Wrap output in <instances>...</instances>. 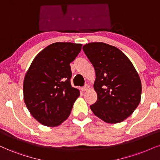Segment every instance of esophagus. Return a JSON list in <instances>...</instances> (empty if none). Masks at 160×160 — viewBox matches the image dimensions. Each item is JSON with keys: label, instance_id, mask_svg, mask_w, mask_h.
Returning a JSON list of instances; mask_svg holds the SVG:
<instances>
[{"label": "esophagus", "instance_id": "1", "mask_svg": "<svg viewBox=\"0 0 160 160\" xmlns=\"http://www.w3.org/2000/svg\"><path fill=\"white\" fill-rule=\"evenodd\" d=\"M89 88H90V86L88 85V84H86L85 86H84L83 88H82V90H83V91H87Z\"/></svg>", "mask_w": 160, "mask_h": 160}]
</instances>
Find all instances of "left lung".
<instances>
[{"mask_svg":"<svg viewBox=\"0 0 160 160\" xmlns=\"http://www.w3.org/2000/svg\"><path fill=\"white\" fill-rule=\"evenodd\" d=\"M83 50L96 71L98 99L90 109L107 123L124 121L141 100L142 84L135 68L121 50L105 43H89Z\"/></svg>","mask_w":160,"mask_h":160,"instance_id":"left-lung-1","label":"left lung"}]
</instances>
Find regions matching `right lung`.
<instances>
[{"label":"right lung","mask_w":160,"mask_h":160,"mask_svg":"<svg viewBox=\"0 0 160 160\" xmlns=\"http://www.w3.org/2000/svg\"><path fill=\"white\" fill-rule=\"evenodd\" d=\"M82 44L57 42L35 56L23 80V99L32 116L42 125H60L70 116L79 90L70 84V64Z\"/></svg>","instance_id":"obj_1"}]
</instances>
